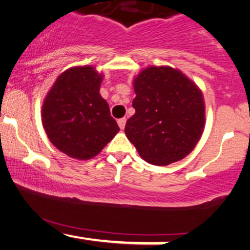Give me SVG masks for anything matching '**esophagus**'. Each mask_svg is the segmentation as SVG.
Instances as JSON below:
<instances>
[{
  "mask_svg": "<svg viewBox=\"0 0 250 250\" xmlns=\"http://www.w3.org/2000/svg\"><path fill=\"white\" fill-rule=\"evenodd\" d=\"M125 122H127V120H125V117H122V119H119V121H117V123H119V127L121 128V129H125Z\"/></svg>",
  "mask_w": 250,
  "mask_h": 250,
  "instance_id": "1",
  "label": "esophagus"
}]
</instances>
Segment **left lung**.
<instances>
[{
	"label": "left lung",
	"instance_id": "8db88e82",
	"mask_svg": "<svg viewBox=\"0 0 250 250\" xmlns=\"http://www.w3.org/2000/svg\"><path fill=\"white\" fill-rule=\"evenodd\" d=\"M135 114L125 133L145 161L168 166L195 148L205 127V101L194 82L170 67H149L134 81Z\"/></svg>",
	"mask_w": 250,
	"mask_h": 250
}]
</instances>
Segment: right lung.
Listing matches in <instances>:
<instances>
[{"instance_id":"1","label":"right lung","mask_w":250,"mask_h":250,"mask_svg":"<svg viewBox=\"0 0 250 250\" xmlns=\"http://www.w3.org/2000/svg\"><path fill=\"white\" fill-rule=\"evenodd\" d=\"M102 75L90 65L74 67L57 77L42 107L48 139L68 156H96L120 130L100 95Z\"/></svg>"}]
</instances>
